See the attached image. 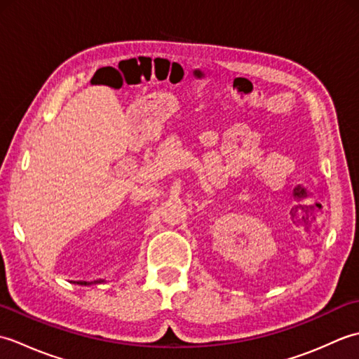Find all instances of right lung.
<instances>
[{"mask_svg": "<svg viewBox=\"0 0 359 359\" xmlns=\"http://www.w3.org/2000/svg\"><path fill=\"white\" fill-rule=\"evenodd\" d=\"M81 284H86V282H81Z\"/></svg>", "mask_w": 359, "mask_h": 359, "instance_id": "1", "label": "right lung"}]
</instances>
